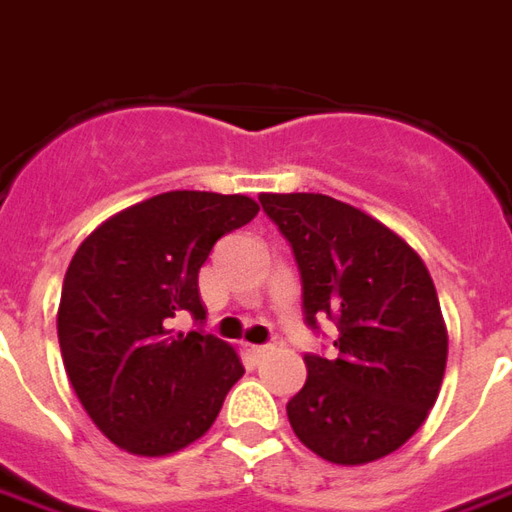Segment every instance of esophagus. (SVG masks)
Here are the masks:
<instances>
[{
	"label": "esophagus",
	"mask_w": 512,
	"mask_h": 512,
	"mask_svg": "<svg viewBox=\"0 0 512 512\" xmlns=\"http://www.w3.org/2000/svg\"><path fill=\"white\" fill-rule=\"evenodd\" d=\"M246 352H249V355L257 357V360H260V357H268V355H271V352H274V346H268V343H263V346H249Z\"/></svg>",
	"instance_id": "obj_1"
}]
</instances>
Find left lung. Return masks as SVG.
Returning <instances> with one entry per match:
<instances>
[{"instance_id": "1", "label": "left lung", "mask_w": 512, "mask_h": 512, "mask_svg": "<svg viewBox=\"0 0 512 512\" xmlns=\"http://www.w3.org/2000/svg\"><path fill=\"white\" fill-rule=\"evenodd\" d=\"M291 244L305 324L338 327L330 357L307 352L288 402L296 438L318 457L360 466L396 452L424 424L446 368V324L421 257L385 224L324 194H263Z\"/></svg>"}]
</instances>
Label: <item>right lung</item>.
Listing matches in <instances>:
<instances>
[{
  "label": "right lung",
  "instance_id": "obj_1",
  "mask_svg": "<svg viewBox=\"0 0 512 512\" xmlns=\"http://www.w3.org/2000/svg\"><path fill=\"white\" fill-rule=\"evenodd\" d=\"M241 194L169 191L94 230L71 257L57 341L71 388L99 430L132 455H171L202 438L244 377L230 343L205 324L199 268L221 235L257 216Z\"/></svg>",
  "mask_w": 512,
  "mask_h": 512
}]
</instances>
